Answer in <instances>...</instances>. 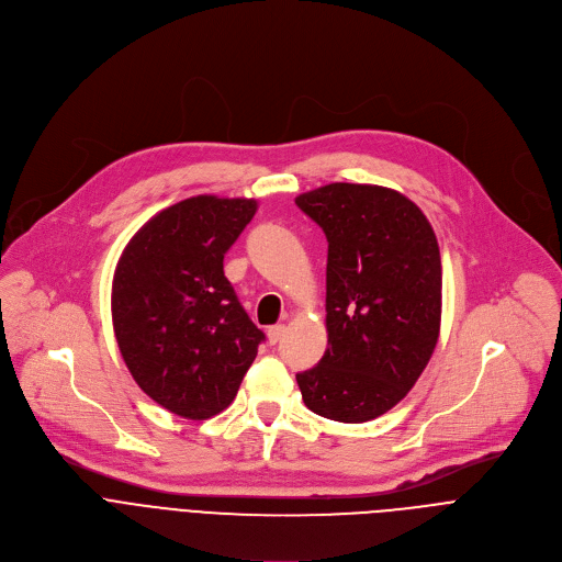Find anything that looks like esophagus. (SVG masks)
Segmentation results:
<instances>
[{
  "mask_svg": "<svg viewBox=\"0 0 562 562\" xmlns=\"http://www.w3.org/2000/svg\"><path fill=\"white\" fill-rule=\"evenodd\" d=\"M286 334V327L284 325H273V327H269V331H267V338H269V342L271 345H276V342H280L282 340V336Z\"/></svg>",
  "mask_w": 562,
  "mask_h": 562,
  "instance_id": "esophagus-1",
  "label": "esophagus"
}]
</instances>
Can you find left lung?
Here are the masks:
<instances>
[{
  "instance_id": "obj_1",
  "label": "left lung",
  "mask_w": 562,
  "mask_h": 562,
  "mask_svg": "<svg viewBox=\"0 0 562 562\" xmlns=\"http://www.w3.org/2000/svg\"><path fill=\"white\" fill-rule=\"evenodd\" d=\"M325 231L327 334L317 367L295 375L304 405L367 423L403 400L440 334L442 265L436 233L403 193L334 182L295 198Z\"/></svg>"
}]
</instances>
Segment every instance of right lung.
<instances>
[{"mask_svg": "<svg viewBox=\"0 0 562 562\" xmlns=\"http://www.w3.org/2000/svg\"><path fill=\"white\" fill-rule=\"evenodd\" d=\"M256 211L247 198L182 200L153 215L115 267L120 353L137 386L176 416L224 412L265 340L224 276V254Z\"/></svg>", "mask_w": 562, "mask_h": 562, "instance_id": "1", "label": "right lung"}]
</instances>
